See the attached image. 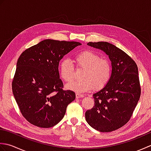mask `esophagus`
Listing matches in <instances>:
<instances>
[{
	"label": "esophagus",
	"instance_id": "34e87169",
	"mask_svg": "<svg viewBox=\"0 0 151 151\" xmlns=\"http://www.w3.org/2000/svg\"><path fill=\"white\" fill-rule=\"evenodd\" d=\"M84 95H82V94H79V93H76V98H82V97H84Z\"/></svg>",
	"mask_w": 151,
	"mask_h": 151
}]
</instances>
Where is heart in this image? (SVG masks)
Returning a JSON list of instances; mask_svg holds the SVG:
<instances>
[{
    "mask_svg": "<svg viewBox=\"0 0 151 151\" xmlns=\"http://www.w3.org/2000/svg\"><path fill=\"white\" fill-rule=\"evenodd\" d=\"M75 61L78 68L84 69L81 81H76L66 86L69 90L77 93L100 90L110 81L112 67L110 61L102 59L100 55L91 50H85L76 54ZM60 75L64 81L71 82L74 80L75 67L69 59H63L59 65Z\"/></svg>",
    "mask_w": 151,
    "mask_h": 151,
    "instance_id": "heart-1",
    "label": "heart"
}]
</instances>
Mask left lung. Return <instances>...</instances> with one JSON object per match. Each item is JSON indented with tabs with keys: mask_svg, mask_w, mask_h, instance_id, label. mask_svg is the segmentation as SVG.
<instances>
[{
	"mask_svg": "<svg viewBox=\"0 0 151 151\" xmlns=\"http://www.w3.org/2000/svg\"><path fill=\"white\" fill-rule=\"evenodd\" d=\"M88 45L108 55L112 74L108 84L93 95L95 106L86 111V119L95 130L111 132L128 123L138 102L141 95L138 69L132 58L114 45L104 41Z\"/></svg>",
	"mask_w": 151,
	"mask_h": 151,
	"instance_id": "left-lung-1",
	"label": "left lung"
}]
</instances>
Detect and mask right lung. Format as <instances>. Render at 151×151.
<instances>
[{
  "instance_id": "add662e5",
  "label": "right lung",
  "mask_w": 151,
  "mask_h": 151,
  "mask_svg": "<svg viewBox=\"0 0 151 151\" xmlns=\"http://www.w3.org/2000/svg\"><path fill=\"white\" fill-rule=\"evenodd\" d=\"M81 45L76 41L45 40L19 56L12 91L22 115L30 123L50 128L64 117L67 106L76 95L73 91L62 89L59 62Z\"/></svg>"
}]
</instances>
